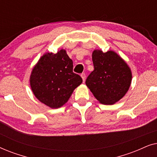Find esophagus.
I'll return each instance as SVG.
<instances>
[{"instance_id": "obj_1", "label": "esophagus", "mask_w": 157, "mask_h": 157, "mask_svg": "<svg viewBox=\"0 0 157 157\" xmlns=\"http://www.w3.org/2000/svg\"><path fill=\"white\" fill-rule=\"evenodd\" d=\"M81 78H82V79H83V82H85V80H86V74H84V73H83V74H81Z\"/></svg>"}]
</instances>
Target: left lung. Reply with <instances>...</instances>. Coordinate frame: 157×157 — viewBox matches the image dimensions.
Masks as SVG:
<instances>
[{"label":"left lung","instance_id":"obj_1","mask_svg":"<svg viewBox=\"0 0 157 157\" xmlns=\"http://www.w3.org/2000/svg\"><path fill=\"white\" fill-rule=\"evenodd\" d=\"M94 70L86 84L101 104L111 105L124 97L129 89L132 71L126 61L113 51L92 53Z\"/></svg>","mask_w":157,"mask_h":157}]
</instances>
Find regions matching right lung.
Masks as SVG:
<instances>
[{"instance_id":"add662e5","label":"right lung","mask_w":157,"mask_h":157,"mask_svg":"<svg viewBox=\"0 0 157 157\" xmlns=\"http://www.w3.org/2000/svg\"><path fill=\"white\" fill-rule=\"evenodd\" d=\"M81 83V77L73 72V61L64 49L55 54L44 53L30 76L34 96L51 109L63 106Z\"/></svg>"}]
</instances>
